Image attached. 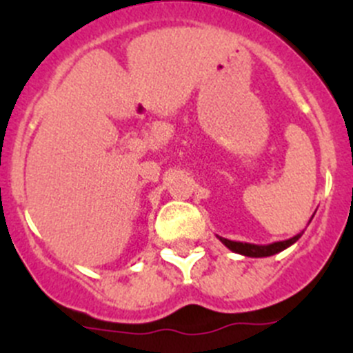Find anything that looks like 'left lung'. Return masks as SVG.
<instances>
[{
    "mask_svg": "<svg viewBox=\"0 0 353 353\" xmlns=\"http://www.w3.org/2000/svg\"><path fill=\"white\" fill-rule=\"evenodd\" d=\"M311 220H309V223H311ZM301 236H302V232L297 234V236L290 237V239H287V241H280V243L265 244V245L249 244V243H236V241H229V239H225V237H220V236H219V239L222 241V244H225L230 251L237 252V254L249 256V258H266V256H273V254H276V252H282L283 249L290 248L292 244L297 243L299 237Z\"/></svg>",
    "mask_w": 353,
    "mask_h": 353,
    "instance_id": "left-lung-1",
    "label": "left lung"
}]
</instances>
